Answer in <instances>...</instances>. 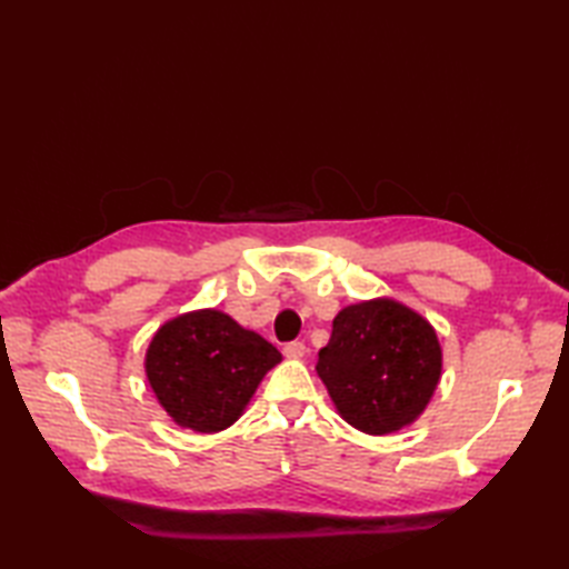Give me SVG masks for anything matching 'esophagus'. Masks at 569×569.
I'll use <instances>...</instances> for the list:
<instances>
[{
    "label": "esophagus",
    "instance_id": "obj_1",
    "mask_svg": "<svg viewBox=\"0 0 569 569\" xmlns=\"http://www.w3.org/2000/svg\"><path fill=\"white\" fill-rule=\"evenodd\" d=\"M283 355H286L288 359H303V357L308 355V347H306L303 342H288V345L283 347Z\"/></svg>",
    "mask_w": 569,
    "mask_h": 569
}]
</instances>
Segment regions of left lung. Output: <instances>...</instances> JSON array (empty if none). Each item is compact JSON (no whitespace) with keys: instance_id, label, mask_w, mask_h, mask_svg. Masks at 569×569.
Returning <instances> with one entry per match:
<instances>
[{"instance_id":"left-lung-1","label":"left lung","mask_w":569,"mask_h":569,"mask_svg":"<svg viewBox=\"0 0 569 569\" xmlns=\"http://www.w3.org/2000/svg\"><path fill=\"white\" fill-rule=\"evenodd\" d=\"M316 371L342 420L391 435L426 413L442 377V347L418 310L379 296L337 312Z\"/></svg>"}]
</instances>
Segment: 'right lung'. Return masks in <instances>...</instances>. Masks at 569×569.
Segmentation results:
<instances>
[{"label": "right lung", "instance_id": "1", "mask_svg": "<svg viewBox=\"0 0 569 569\" xmlns=\"http://www.w3.org/2000/svg\"><path fill=\"white\" fill-rule=\"evenodd\" d=\"M281 359L259 332L241 328L222 310L200 308L153 332L143 371L176 426L210 435L244 416L261 379Z\"/></svg>", "mask_w": 569, "mask_h": 569}]
</instances>
